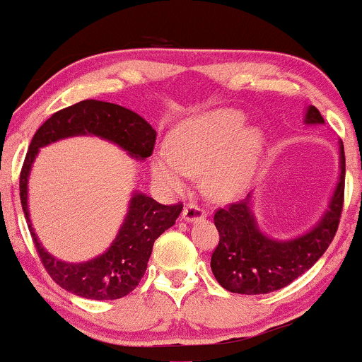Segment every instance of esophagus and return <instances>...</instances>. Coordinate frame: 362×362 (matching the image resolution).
<instances>
[{
	"label": "esophagus",
	"mask_w": 362,
	"mask_h": 362,
	"mask_svg": "<svg viewBox=\"0 0 362 362\" xmlns=\"http://www.w3.org/2000/svg\"><path fill=\"white\" fill-rule=\"evenodd\" d=\"M205 215H206V212L202 209L200 205H197V203H189V205H186L185 210H182V221L194 222V221H198V218H203Z\"/></svg>",
	"instance_id": "34e87169"
}]
</instances>
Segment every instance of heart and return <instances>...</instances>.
Returning a JSON list of instances; mask_svg holds the SVG:
<instances>
[{"mask_svg": "<svg viewBox=\"0 0 362 362\" xmlns=\"http://www.w3.org/2000/svg\"><path fill=\"white\" fill-rule=\"evenodd\" d=\"M246 116L235 109H214L181 121L169 135V152L152 157L150 170L162 188L180 193L194 174L217 200H233L250 188L262 156V129L245 128Z\"/></svg>", "mask_w": 362, "mask_h": 362, "instance_id": "1", "label": "heart"}]
</instances>
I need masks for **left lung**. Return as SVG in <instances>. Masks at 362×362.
Masks as SVG:
<instances>
[{"mask_svg": "<svg viewBox=\"0 0 362 362\" xmlns=\"http://www.w3.org/2000/svg\"><path fill=\"white\" fill-rule=\"evenodd\" d=\"M306 124L325 123L315 105L306 109ZM345 156L340 141V176L328 210L306 234L272 239L259 230L251 210V194L215 212L218 245L212 253V272L224 289L235 294H267L282 289L310 270L334 241L344 206Z\"/></svg>", "mask_w": 362, "mask_h": 362, "instance_id": "8db88e82", "label": "left lung"}]
</instances>
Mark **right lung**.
I'll return each mask as SVG.
<instances>
[{"instance_id": "right-lung-1", "label": "right lung", "mask_w": 362, "mask_h": 362, "mask_svg": "<svg viewBox=\"0 0 362 362\" xmlns=\"http://www.w3.org/2000/svg\"><path fill=\"white\" fill-rule=\"evenodd\" d=\"M93 135L112 141L127 150L136 160L152 156L157 132L136 112L123 105L103 100H82L54 112L35 132L20 173V200L25 214L28 230L51 279L71 294L95 301L119 299L138 286L145 270L156 239L174 226L180 217L182 203L162 205L144 193H133L128 214L116 239L107 251L83 263H66L44 250L30 224L27 205V185L32 164L39 148L68 136Z\"/></svg>"}]
</instances>
